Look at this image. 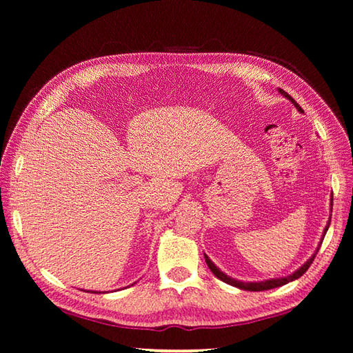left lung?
Wrapping results in <instances>:
<instances>
[{"instance_id": "obj_1", "label": "left lung", "mask_w": 353, "mask_h": 353, "mask_svg": "<svg viewBox=\"0 0 353 353\" xmlns=\"http://www.w3.org/2000/svg\"><path fill=\"white\" fill-rule=\"evenodd\" d=\"M279 92L283 94V97H286L288 99H291V103L294 104L299 110L302 112V107L299 105L294 99H292L288 93L286 92H283L282 88H279ZM332 207H333V199H332ZM328 225H330V221H328V224L325 225V230H324V234H327V230H328ZM325 236V235H324ZM319 250V249H318ZM318 250H316V254H318ZM316 254L312 256V259H310L305 265H303L302 268H299V270L294 272V274H291V276H288V277H283V279H272V280H265V282H250V283H246V282H240V280H235V279H230V277H227L224 272H221L216 266L213 265L212 263V260L208 259L207 255H204L205 256V263H207V266L210 268V271L214 274V276H216L219 280H223V282H225V283H229V285H232V286H236V288H240V290H246V291H266V290H272V288H277V286H282V285H286L288 282H292V280H296V279H299L301 276H303V274L307 272V270L310 268V265H312L313 263V260H314V256H316Z\"/></svg>"}]
</instances>
